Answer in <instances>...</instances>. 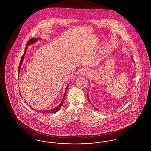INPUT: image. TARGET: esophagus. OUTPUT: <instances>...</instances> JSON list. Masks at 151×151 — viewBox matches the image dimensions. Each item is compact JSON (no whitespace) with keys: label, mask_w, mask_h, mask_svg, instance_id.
<instances>
[{"label":"esophagus","mask_w":151,"mask_h":151,"mask_svg":"<svg viewBox=\"0 0 151 151\" xmlns=\"http://www.w3.org/2000/svg\"><path fill=\"white\" fill-rule=\"evenodd\" d=\"M91 71L87 68H85L84 70H83L81 72V73L84 75L85 76H90V74H91Z\"/></svg>","instance_id":"obj_1"}]
</instances>
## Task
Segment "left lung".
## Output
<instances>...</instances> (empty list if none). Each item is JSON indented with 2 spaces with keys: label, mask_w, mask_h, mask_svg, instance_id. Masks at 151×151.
I'll return each mask as SVG.
<instances>
[{
  "label": "left lung",
  "mask_w": 151,
  "mask_h": 151,
  "mask_svg": "<svg viewBox=\"0 0 151 151\" xmlns=\"http://www.w3.org/2000/svg\"><path fill=\"white\" fill-rule=\"evenodd\" d=\"M88 94V101H89L90 102V101H89V98H88V94ZM93 108H95V107H94L93 106ZM95 109H96V108H95ZM96 110H97V109H96Z\"/></svg>",
  "instance_id": "8db88e82"
}]
</instances>
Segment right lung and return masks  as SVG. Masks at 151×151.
I'll return each instance as SVG.
<instances>
[{"label": "right lung", "instance_id": "add662e5", "mask_svg": "<svg viewBox=\"0 0 151 151\" xmlns=\"http://www.w3.org/2000/svg\"><path fill=\"white\" fill-rule=\"evenodd\" d=\"M37 40H38V38H32L29 40V41L27 42V45L28 46H29L30 45H31V44H32V43L35 42ZM27 48H28V47H26V48H25V51H24V54H23V55L22 56V59H21V60H20V64H19V68H18L19 72H20V67H21V65H22V60H23L24 58V56H25V53H26V51H27ZM68 86H67V88H66V90H65V95H64L63 99L62 100V102H61V103L59 104V106H58L57 108H54V109H51V110H43V111H41V110H40V111H38V112L47 113H56V112H57L58 111V110L60 109V108H61L62 105H63V103L64 100H65V94H66V91H67V89H68Z\"/></svg>", "mask_w": 151, "mask_h": 151}]
</instances>
